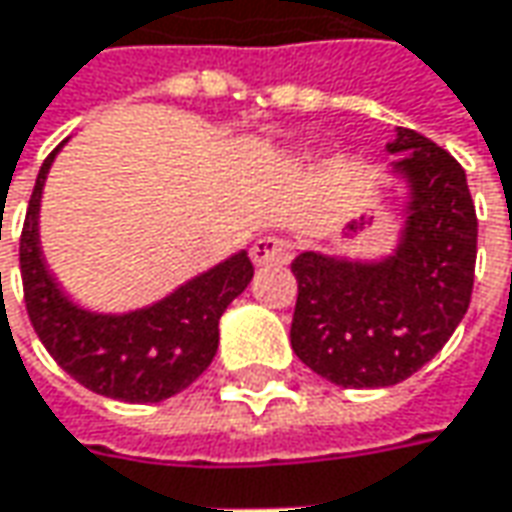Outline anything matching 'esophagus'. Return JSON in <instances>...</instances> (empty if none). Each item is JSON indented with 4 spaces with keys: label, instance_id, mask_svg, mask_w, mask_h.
Segmentation results:
<instances>
[{
    "label": "esophagus",
    "instance_id": "esophagus-1",
    "mask_svg": "<svg viewBox=\"0 0 512 512\" xmlns=\"http://www.w3.org/2000/svg\"><path fill=\"white\" fill-rule=\"evenodd\" d=\"M291 255V243L283 238H274V235H266V238H257L255 246H252V260L257 266H269V263H283L289 260Z\"/></svg>",
    "mask_w": 512,
    "mask_h": 512
}]
</instances>
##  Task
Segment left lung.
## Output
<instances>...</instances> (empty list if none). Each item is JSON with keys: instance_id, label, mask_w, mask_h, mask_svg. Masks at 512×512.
<instances>
[{"instance_id": "left-lung-1", "label": "left lung", "mask_w": 512, "mask_h": 512, "mask_svg": "<svg viewBox=\"0 0 512 512\" xmlns=\"http://www.w3.org/2000/svg\"><path fill=\"white\" fill-rule=\"evenodd\" d=\"M388 152L411 184L402 243L382 263L294 257L291 348L343 388H385L433 360L462 323L476 272V209L462 164L399 127Z\"/></svg>"}]
</instances>
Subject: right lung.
<instances>
[{"instance_id": "obj_1", "label": "right lung", "mask_w": 512, "mask_h": 512, "mask_svg": "<svg viewBox=\"0 0 512 512\" xmlns=\"http://www.w3.org/2000/svg\"><path fill=\"white\" fill-rule=\"evenodd\" d=\"M56 150L45 158L27 203L19 269L30 326L70 377L101 397L161 402L201 377L218 351V320L249 286L246 252L189 280L161 303L130 314H90L64 297L39 252V198Z\"/></svg>"}]
</instances>
